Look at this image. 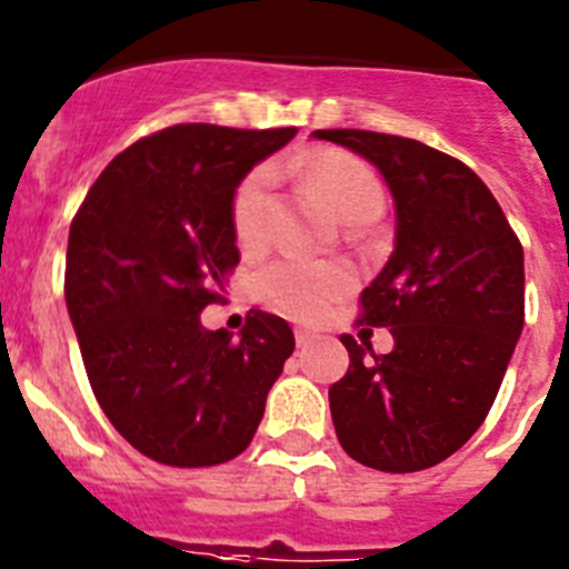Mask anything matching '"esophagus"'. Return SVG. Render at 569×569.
Listing matches in <instances>:
<instances>
[{"label": "esophagus", "instance_id": "obj_1", "mask_svg": "<svg viewBox=\"0 0 569 569\" xmlns=\"http://www.w3.org/2000/svg\"><path fill=\"white\" fill-rule=\"evenodd\" d=\"M312 338H316V332L305 330V327H296V343H299V347H307V343H310Z\"/></svg>", "mask_w": 569, "mask_h": 569}]
</instances>
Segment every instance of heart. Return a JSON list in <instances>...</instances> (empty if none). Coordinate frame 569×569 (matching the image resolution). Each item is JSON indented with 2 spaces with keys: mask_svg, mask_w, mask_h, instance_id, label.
Listing matches in <instances>:
<instances>
[{
  "mask_svg": "<svg viewBox=\"0 0 569 569\" xmlns=\"http://www.w3.org/2000/svg\"><path fill=\"white\" fill-rule=\"evenodd\" d=\"M281 171L310 186L330 206L343 226L375 222L383 211V186L375 171L358 158L338 149L299 154L281 163ZM273 206V171L268 166L248 171L231 200V228L242 248H253L268 233ZM352 288V273L336 262L312 259H279L257 279L262 301L296 319H316L338 296Z\"/></svg>",
  "mask_w": 569,
  "mask_h": 569,
  "instance_id": "b5f03b06",
  "label": "heart"
}]
</instances>
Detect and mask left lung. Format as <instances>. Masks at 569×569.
I'll use <instances>...</instances> for the list:
<instances>
[{
  "label": "left lung",
  "mask_w": 569,
  "mask_h": 569,
  "mask_svg": "<svg viewBox=\"0 0 569 569\" xmlns=\"http://www.w3.org/2000/svg\"><path fill=\"white\" fill-rule=\"evenodd\" d=\"M383 174L398 233L363 288L356 325L389 327L395 349L343 332L349 369L330 387L341 448L361 466L411 473L460 451L486 423L525 325V253L488 186L420 140L319 129Z\"/></svg>",
  "instance_id": "obj_1"
}]
</instances>
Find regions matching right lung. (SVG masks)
Here are the masks:
<instances>
[{
	"label": "right lung",
	"instance_id": "1",
	"mask_svg": "<svg viewBox=\"0 0 569 569\" xmlns=\"http://www.w3.org/2000/svg\"><path fill=\"white\" fill-rule=\"evenodd\" d=\"M296 134L177 123L101 171L72 217L64 296L96 400L140 455L208 468L250 446L293 356L284 319L250 310L242 332L206 330L239 264V180Z\"/></svg>",
	"mask_w": 569,
	"mask_h": 569
}]
</instances>
